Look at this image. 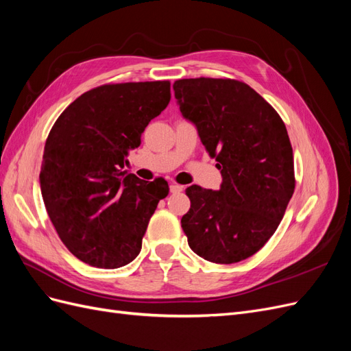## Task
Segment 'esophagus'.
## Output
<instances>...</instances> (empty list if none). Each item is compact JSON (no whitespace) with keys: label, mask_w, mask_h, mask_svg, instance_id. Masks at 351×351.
<instances>
[{"label":"esophagus","mask_w":351,"mask_h":351,"mask_svg":"<svg viewBox=\"0 0 351 351\" xmlns=\"http://www.w3.org/2000/svg\"><path fill=\"white\" fill-rule=\"evenodd\" d=\"M183 190H184V187L180 186V184H171V186H169V192H171V193H182Z\"/></svg>","instance_id":"esophagus-1"}]
</instances>
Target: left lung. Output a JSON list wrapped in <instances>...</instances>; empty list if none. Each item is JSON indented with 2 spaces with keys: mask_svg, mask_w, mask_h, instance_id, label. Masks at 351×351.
<instances>
[{
  "mask_svg": "<svg viewBox=\"0 0 351 351\" xmlns=\"http://www.w3.org/2000/svg\"><path fill=\"white\" fill-rule=\"evenodd\" d=\"M180 112L221 169L219 190L186 189L182 218L189 246L215 263L247 259L278 228L294 192L293 149L271 105L246 83L182 79L173 84Z\"/></svg>",
  "mask_w": 351,
  "mask_h": 351,
  "instance_id": "8db88e82",
  "label": "left lung"
}]
</instances>
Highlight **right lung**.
Instances as JSON below:
<instances>
[{
	"label": "right lung",
	"mask_w": 351,
	"mask_h": 351,
	"mask_svg": "<svg viewBox=\"0 0 351 351\" xmlns=\"http://www.w3.org/2000/svg\"><path fill=\"white\" fill-rule=\"evenodd\" d=\"M169 88L168 80L104 84L80 95L52 125L39 174L42 199L60 239L84 263L115 269L141 253L168 184L121 168L167 108Z\"/></svg>",
	"instance_id": "add662e5"
}]
</instances>
